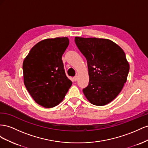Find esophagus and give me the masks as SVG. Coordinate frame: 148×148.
Here are the masks:
<instances>
[{
	"label": "esophagus",
	"instance_id": "esophagus-1",
	"mask_svg": "<svg viewBox=\"0 0 148 148\" xmlns=\"http://www.w3.org/2000/svg\"><path fill=\"white\" fill-rule=\"evenodd\" d=\"M78 76H77V75H75V77H74V78H73V79H74V81H77V80H78Z\"/></svg>",
	"mask_w": 148,
	"mask_h": 148
}]
</instances>
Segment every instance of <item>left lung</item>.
<instances>
[{
    "label": "left lung",
    "mask_w": 148,
    "mask_h": 148,
    "mask_svg": "<svg viewBox=\"0 0 148 148\" xmlns=\"http://www.w3.org/2000/svg\"><path fill=\"white\" fill-rule=\"evenodd\" d=\"M75 43L87 61L89 82L84 95L93 105L108 104L127 80L130 65L125 52L108 39L75 37Z\"/></svg>",
    "instance_id": "left-lung-1"
}]
</instances>
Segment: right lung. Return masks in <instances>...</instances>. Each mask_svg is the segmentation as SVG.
<instances>
[{
  "mask_svg": "<svg viewBox=\"0 0 148 148\" xmlns=\"http://www.w3.org/2000/svg\"><path fill=\"white\" fill-rule=\"evenodd\" d=\"M69 43L67 37L42 40L33 46L23 61L25 86L42 107L52 108L60 103L72 85L62 61Z\"/></svg>",
  "mask_w": 148,
  "mask_h": 148,
  "instance_id": "obj_1",
  "label": "right lung"
}]
</instances>
